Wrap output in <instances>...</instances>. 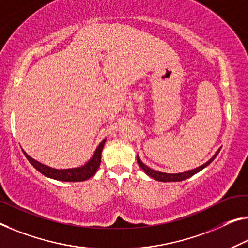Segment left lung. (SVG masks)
Listing matches in <instances>:
<instances>
[{"label":"left lung","mask_w":248,"mask_h":248,"mask_svg":"<svg viewBox=\"0 0 248 248\" xmlns=\"http://www.w3.org/2000/svg\"><path fill=\"white\" fill-rule=\"evenodd\" d=\"M220 151V147L218 148V151L216 152L214 154V156L211 159H208L206 163H204L203 165H201L199 167H196V169H193V170H186V172H183V173H176V174H172V173H164V172H158V170H155L153 169H151V167H148L147 165H145L142 161H140V156L137 155V163H139V165L140 169H142L144 172H145L148 176H151L152 178H154L156 181H159V182H181V181H184V180H187V178L192 177L193 175H195L196 173L201 172L202 170H204L205 167L208 166L209 164H211L213 161H214L215 157L217 155H218Z\"/></svg>","instance_id":"8db88e82"}]
</instances>
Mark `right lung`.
I'll return each mask as SVG.
<instances>
[{"label":"right lung","mask_w":248,"mask_h":248,"mask_svg":"<svg viewBox=\"0 0 248 248\" xmlns=\"http://www.w3.org/2000/svg\"><path fill=\"white\" fill-rule=\"evenodd\" d=\"M105 140L106 139L103 140L100 143V145L96 147V150H95L93 156L90 158L89 162H86L84 165L79 167H74V169H54V167L47 166L45 165V164H42L41 162L36 161V159H34L31 156L26 154L24 151H23V153H24L25 157L29 159V162L32 164L33 167H35V169L39 170L41 174H43L44 176L63 182H83L92 177L93 175L96 173L98 167H100L101 154L103 147H104Z\"/></svg>","instance_id":"add662e5"}]
</instances>
